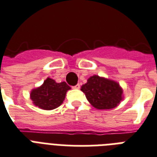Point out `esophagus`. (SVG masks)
<instances>
[{"instance_id":"obj_1","label":"esophagus","mask_w":157,"mask_h":157,"mask_svg":"<svg viewBox=\"0 0 157 157\" xmlns=\"http://www.w3.org/2000/svg\"><path fill=\"white\" fill-rule=\"evenodd\" d=\"M72 88H73L74 90H79V89H80V85H79V84H77V85H76L75 86H73Z\"/></svg>"}]
</instances>
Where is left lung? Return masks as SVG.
Returning <instances> with one entry per match:
<instances>
[{"label":"left lung","mask_w":157,"mask_h":157,"mask_svg":"<svg viewBox=\"0 0 157 157\" xmlns=\"http://www.w3.org/2000/svg\"><path fill=\"white\" fill-rule=\"evenodd\" d=\"M81 90L90 104L98 109L115 108L123 98V89L118 82L97 75L90 76Z\"/></svg>","instance_id":"1"}]
</instances>
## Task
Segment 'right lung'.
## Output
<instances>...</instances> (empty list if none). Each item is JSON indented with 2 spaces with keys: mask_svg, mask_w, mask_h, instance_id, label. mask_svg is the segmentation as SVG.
Here are the masks:
<instances>
[{
  "mask_svg": "<svg viewBox=\"0 0 157 157\" xmlns=\"http://www.w3.org/2000/svg\"><path fill=\"white\" fill-rule=\"evenodd\" d=\"M71 89L67 83H56L53 79L47 78L43 85L30 92V98L40 109L51 110L59 107L65 98L66 93Z\"/></svg>",
  "mask_w": 157,
  "mask_h": 157,
  "instance_id": "add662e5",
  "label": "right lung"
}]
</instances>
